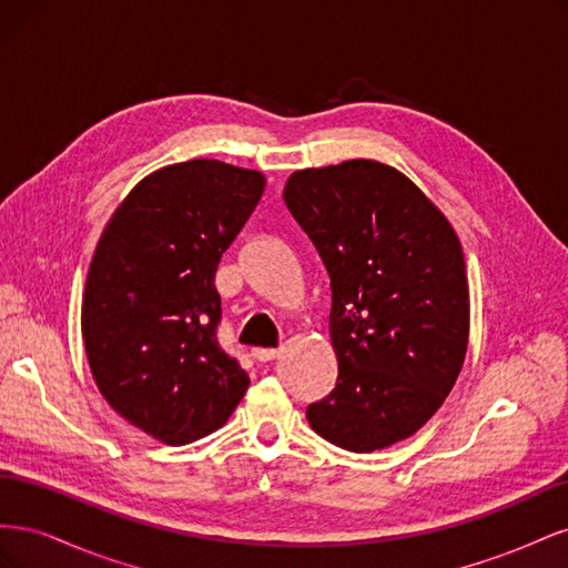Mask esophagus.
<instances>
[{"instance_id": "esophagus-1", "label": "esophagus", "mask_w": 568, "mask_h": 568, "mask_svg": "<svg viewBox=\"0 0 568 568\" xmlns=\"http://www.w3.org/2000/svg\"><path fill=\"white\" fill-rule=\"evenodd\" d=\"M280 355L277 348H253V357L261 359V363H270V359H274Z\"/></svg>"}]
</instances>
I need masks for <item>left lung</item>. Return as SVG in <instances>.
<instances>
[{
  "label": "left lung",
  "mask_w": 568,
  "mask_h": 568,
  "mask_svg": "<svg viewBox=\"0 0 568 568\" xmlns=\"http://www.w3.org/2000/svg\"><path fill=\"white\" fill-rule=\"evenodd\" d=\"M284 201L332 280L338 376L324 400L307 405V422L343 450H384L436 415L462 372V244L432 199L379 161L296 170Z\"/></svg>",
  "instance_id": "left-lung-1"
}]
</instances>
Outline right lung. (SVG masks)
Returning <instances> with one entry per match:
<instances>
[{"mask_svg":"<svg viewBox=\"0 0 568 568\" xmlns=\"http://www.w3.org/2000/svg\"><path fill=\"white\" fill-rule=\"evenodd\" d=\"M265 175L213 159L165 165L118 205L82 296V341L106 403L165 445L209 436L251 384L217 343L215 272Z\"/></svg>","mask_w":568,"mask_h":568,"instance_id":"right-lung-1","label":"right lung"}]
</instances>
